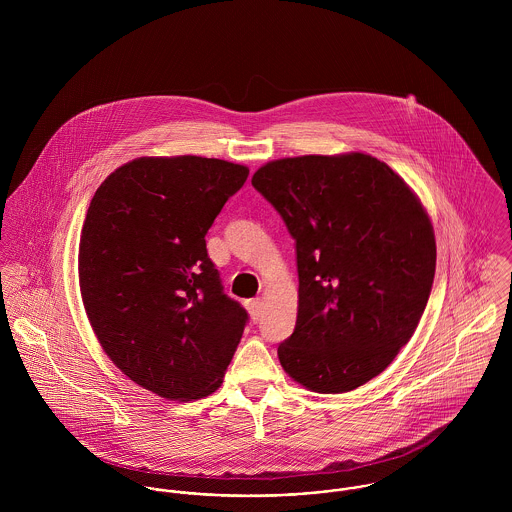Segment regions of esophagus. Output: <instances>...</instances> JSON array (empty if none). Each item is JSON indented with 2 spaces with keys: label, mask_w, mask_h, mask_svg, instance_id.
<instances>
[{
  "label": "esophagus",
  "mask_w": 512,
  "mask_h": 512,
  "mask_svg": "<svg viewBox=\"0 0 512 512\" xmlns=\"http://www.w3.org/2000/svg\"><path fill=\"white\" fill-rule=\"evenodd\" d=\"M246 309H248L252 321H260V317H262V299H260V297L248 299V301H246Z\"/></svg>",
  "instance_id": "obj_1"
}]
</instances>
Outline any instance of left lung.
I'll return each instance as SVG.
<instances>
[{
  "instance_id": "obj_1",
  "label": "left lung",
  "mask_w": 512,
  "mask_h": 512,
  "mask_svg": "<svg viewBox=\"0 0 512 512\" xmlns=\"http://www.w3.org/2000/svg\"><path fill=\"white\" fill-rule=\"evenodd\" d=\"M252 185L295 240L297 321L280 363L313 392L363 386L410 341L432 292L436 236L424 205L361 151L276 159Z\"/></svg>"
}]
</instances>
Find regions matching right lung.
<instances>
[{"instance_id":"obj_1","label":"right lung","mask_w":512,"mask_h":512,"mask_svg":"<svg viewBox=\"0 0 512 512\" xmlns=\"http://www.w3.org/2000/svg\"><path fill=\"white\" fill-rule=\"evenodd\" d=\"M248 167L215 157H138L96 189L78 244L92 331L130 380L167 400L213 394L248 321L222 292L205 234Z\"/></svg>"}]
</instances>
